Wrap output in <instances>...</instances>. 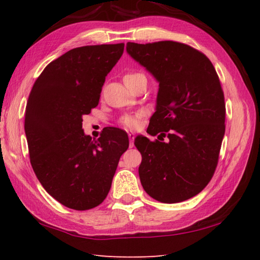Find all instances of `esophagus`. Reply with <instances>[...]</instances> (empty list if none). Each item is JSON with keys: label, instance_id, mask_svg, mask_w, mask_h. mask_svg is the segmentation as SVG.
I'll return each instance as SVG.
<instances>
[{"label": "esophagus", "instance_id": "1", "mask_svg": "<svg viewBox=\"0 0 260 260\" xmlns=\"http://www.w3.org/2000/svg\"><path fill=\"white\" fill-rule=\"evenodd\" d=\"M128 138H129V146H131V148H133V146H134V139H135L134 133H129Z\"/></svg>", "mask_w": 260, "mask_h": 260}]
</instances>
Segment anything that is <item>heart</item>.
Returning <instances> with one entry per match:
<instances>
[{"instance_id": "obj_1", "label": "heart", "mask_w": 260, "mask_h": 260, "mask_svg": "<svg viewBox=\"0 0 260 260\" xmlns=\"http://www.w3.org/2000/svg\"><path fill=\"white\" fill-rule=\"evenodd\" d=\"M140 77H145L143 74L141 73H131V74H127L125 75L124 77V82L127 81H133V79L136 78H140ZM120 122L124 126L128 127V128H135L136 126L139 124V120H138V116H132V115H125L120 118Z\"/></svg>"}]
</instances>
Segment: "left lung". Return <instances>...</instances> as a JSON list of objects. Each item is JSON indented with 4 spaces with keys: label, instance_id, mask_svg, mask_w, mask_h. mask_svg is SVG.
I'll list each match as a JSON object with an SVG mask.
<instances>
[{
    "label": "left lung",
    "instance_id": "8db88e82",
    "mask_svg": "<svg viewBox=\"0 0 260 260\" xmlns=\"http://www.w3.org/2000/svg\"><path fill=\"white\" fill-rule=\"evenodd\" d=\"M127 53L159 83L155 112L146 132L167 142L135 139L142 154L141 184L164 204L197 196L218 164L225 134L224 92L211 61L190 45L173 41L138 44Z\"/></svg>",
    "mask_w": 260,
    "mask_h": 260
}]
</instances>
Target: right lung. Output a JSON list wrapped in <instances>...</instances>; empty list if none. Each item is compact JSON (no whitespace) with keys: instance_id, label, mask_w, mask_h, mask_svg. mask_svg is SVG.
<instances>
[{"instance_id":"obj_1","label":"right lung","mask_w":260,"mask_h":260,"mask_svg":"<svg viewBox=\"0 0 260 260\" xmlns=\"http://www.w3.org/2000/svg\"><path fill=\"white\" fill-rule=\"evenodd\" d=\"M124 43L73 49L46 66L28 98L25 133L31 167L45 191L75 210L102 204L109 193L126 132L115 127L92 140L83 116L99 105L106 76L124 52Z\"/></svg>"}]
</instances>
